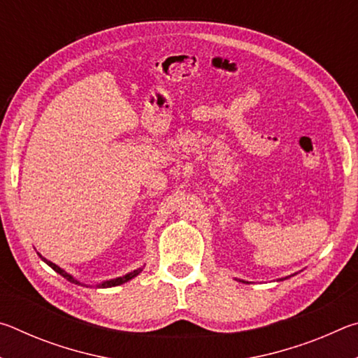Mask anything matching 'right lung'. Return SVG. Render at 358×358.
Segmentation results:
<instances>
[{"instance_id":"right-lung-1","label":"right lung","mask_w":358,"mask_h":358,"mask_svg":"<svg viewBox=\"0 0 358 358\" xmlns=\"http://www.w3.org/2000/svg\"><path fill=\"white\" fill-rule=\"evenodd\" d=\"M41 259L44 260V262H45L47 265H50L52 268L57 271V273H59V275H62L63 278H66V280H68V281H71V282H76V284H80V282H78L77 280H74V278H72L71 275L66 273L64 270L59 268L58 265H55V264H53V262H50V260H47V259H44V257H42V256H41ZM141 271H142L141 268H138V270H134V271H132V273H128V275H124V276L115 278V280H110V281H106V282H102V284H99L98 287H113V286H120V284H123V282H128L129 280H132V278L137 276L138 273H141Z\"/></svg>"}]
</instances>
